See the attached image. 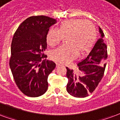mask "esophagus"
<instances>
[{
  "label": "esophagus",
  "mask_w": 120,
  "mask_h": 120,
  "mask_svg": "<svg viewBox=\"0 0 120 120\" xmlns=\"http://www.w3.org/2000/svg\"><path fill=\"white\" fill-rule=\"evenodd\" d=\"M62 66V64L61 63H57V66Z\"/></svg>",
  "instance_id": "1"
}]
</instances>
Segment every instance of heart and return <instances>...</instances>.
Masks as SVG:
<instances>
[{"label": "heart", "mask_w": 120, "mask_h": 120, "mask_svg": "<svg viewBox=\"0 0 120 120\" xmlns=\"http://www.w3.org/2000/svg\"><path fill=\"white\" fill-rule=\"evenodd\" d=\"M97 32L94 24L88 20L72 19L64 21L57 29L52 28L47 34V42L50 47L58 45L66 38V45L52 51V58L62 63H68L77 56L84 54L95 43Z\"/></svg>", "instance_id": "heart-1"}]
</instances>
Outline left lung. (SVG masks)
<instances>
[{
  "label": "left lung",
  "instance_id": "obj_1",
  "mask_svg": "<svg viewBox=\"0 0 120 120\" xmlns=\"http://www.w3.org/2000/svg\"><path fill=\"white\" fill-rule=\"evenodd\" d=\"M99 32L100 38L95 43L88 56L77 64L78 72L66 67V77L68 79L66 90L73 97H88L94 91L104 76L107 50L103 40L104 34L100 27Z\"/></svg>",
  "mask_w": 120,
  "mask_h": 120
}]
</instances>
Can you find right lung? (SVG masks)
Segmentation results:
<instances>
[{"mask_svg":"<svg viewBox=\"0 0 120 120\" xmlns=\"http://www.w3.org/2000/svg\"><path fill=\"white\" fill-rule=\"evenodd\" d=\"M56 22L46 16H30L21 23L13 38L9 66L16 84L28 97H40L47 91L48 77L56 66L44 54L47 32Z\"/></svg>","mask_w":120,"mask_h":120,"instance_id":"obj_1","label":"right lung"}]
</instances>
